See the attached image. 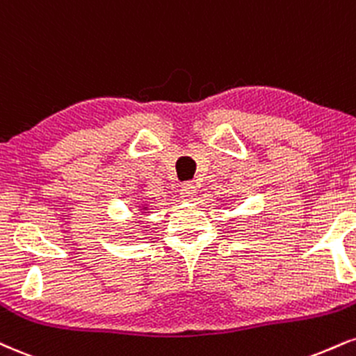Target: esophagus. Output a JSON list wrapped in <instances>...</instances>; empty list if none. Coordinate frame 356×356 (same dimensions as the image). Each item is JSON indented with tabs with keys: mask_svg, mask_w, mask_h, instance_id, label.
Listing matches in <instances>:
<instances>
[{
	"mask_svg": "<svg viewBox=\"0 0 356 356\" xmlns=\"http://www.w3.org/2000/svg\"><path fill=\"white\" fill-rule=\"evenodd\" d=\"M181 195L184 197V199H187V200L194 199V197L197 195V187H195V184H192V182H184L182 187H181Z\"/></svg>",
	"mask_w": 356,
	"mask_h": 356,
	"instance_id": "1",
	"label": "esophagus"
}]
</instances>
